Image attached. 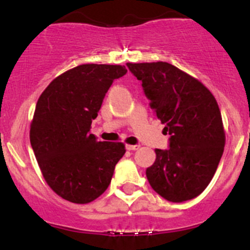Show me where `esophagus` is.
I'll use <instances>...</instances> for the list:
<instances>
[{
	"label": "esophagus",
	"mask_w": 250,
	"mask_h": 250,
	"mask_svg": "<svg viewBox=\"0 0 250 250\" xmlns=\"http://www.w3.org/2000/svg\"><path fill=\"white\" fill-rule=\"evenodd\" d=\"M127 149L130 151H134V150L139 149V145H127Z\"/></svg>",
	"instance_id": "obj_1"
}]
</instances>
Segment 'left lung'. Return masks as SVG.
<instances>
[{"mask_svg": "<svg viewBox=\"0 0 250 250\" xmlns=\"http://www.w3.org/2000/svg\"><path fill=\"white\" fill-rule=\"evenodd\" d=\"M142 82L150 107L165 125L169 149H156L146 168L152 189L168 202L198 197L224 154L225 130L216 99L198 79L167 62L127 63Z\"/></svg>", "mask_w": 250, "mask_h": 250, "instance_id": "left-lung-1", "label": "left lung"}]
</instances>
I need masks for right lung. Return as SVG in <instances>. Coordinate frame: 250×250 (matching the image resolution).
<instances>
[{
    "mask_svg": "<svg viewBox=\"0 0 250 250\" xmlns=\"http://www.w3.org/2000/svg\"><path fill=\"white\" fill-rule=\"evenodd\" d=\"M125 66L81 64L53 79L36 104L30 144L46 183L61 198L88 204L110 186L123 143L90 134L104 98Z\"/></svg>",
    "mask_w": 250,
    "mask_h": 250,
    "instance_id": "right-lung-1",
    "label": "right lung"
}]
</instances>
